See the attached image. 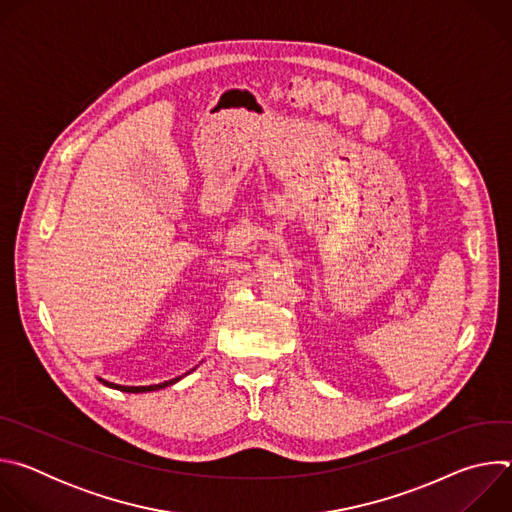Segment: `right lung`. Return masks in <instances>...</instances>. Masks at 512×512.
<instances>
[{
  "label": "right lung",
  "instance_id": "obj_1",
  "mask_svg": "<svg viewBox=\"0 0 512 512\" xmlns=\"http://www.w3.org/2000/svg\"><path fill=\"white\" fill-rule=\"evenodd\" d=\"M194 371V369H192ZM188 375V373H186ZM184 377V375H182ZM182 377H176V379H170V381H166V383H158V385H145V387H125V385H117V383H109V381H105V379H99V383H103L105 387H109V389H117V391H123V393H150V391H160V389H166V387H170V385H174V383H178Z\"/></svg>",
  "mask_w": 512,
  "mask_h": 512
}]
</instances>
